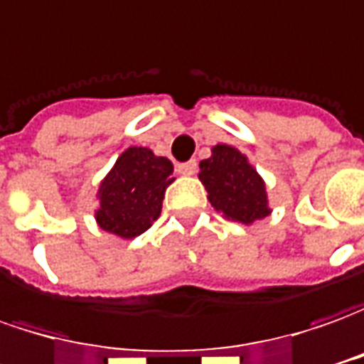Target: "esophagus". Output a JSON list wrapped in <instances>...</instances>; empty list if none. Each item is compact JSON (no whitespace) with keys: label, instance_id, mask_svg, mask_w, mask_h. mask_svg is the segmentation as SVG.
<instances>
[{"label":"esophagus","instance_id":"34e87169","mask_svg":"<svg viewBox=\"0 0 364 364\" xmlns=\"http://www.w3.org/2000/svg\"><path fill=\"white\" fill-rule=\"evenodd\" d=\"M177 171L181 173V175H195V171H197V161L181 163V165L177 167Z\"/></svg>","mask_w":364,"mask_h":364}]
</instances>
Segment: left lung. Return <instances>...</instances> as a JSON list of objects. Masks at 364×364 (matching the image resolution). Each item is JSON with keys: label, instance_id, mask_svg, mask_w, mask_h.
Listing matches in <instances>:
<instances>
[{"label": "left lung", "instance_id": "1", "mask_svg": "<svg viewBox=\"0 0 364 364\" xmlns=\"http://www.w3.org/2000/svg\"><path fill=\"white\" fill-rule=\"evenodd\" d=\"M199 169L207 199L225 219L251 225L271 215L265 181L245 153L217 143L211 147V157L199 163Z\"/></svg>", "mask_w": 364, "mask_h": 364}]
</instances>
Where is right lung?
Instances as JSON below:
<instances>
[{
	"instance_id": "1",
	"label": "right lung",
	"mask_w": 364,
	"mask_h": 364,
	"mask_svg": "<svg viewBox=\"0 0 364 364\" xmlns=\"http://www.w3.org/2000/svg\"><path fill=\"white\" fill-rule=\"evenodd\" d=\"M173 163L147 147H127L97 189L95 221L111 235L133 239L159 219Z\"/></svg>"
}]
</instances>
